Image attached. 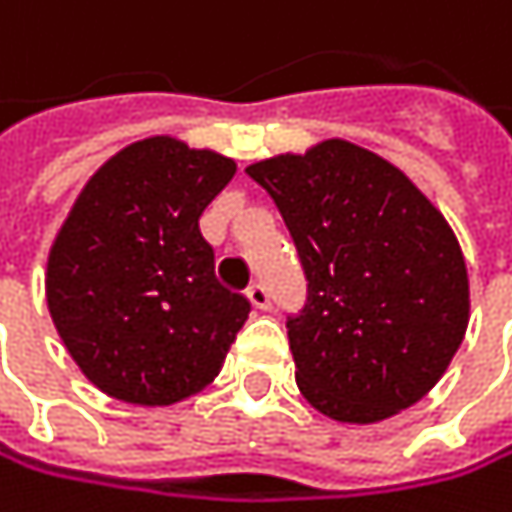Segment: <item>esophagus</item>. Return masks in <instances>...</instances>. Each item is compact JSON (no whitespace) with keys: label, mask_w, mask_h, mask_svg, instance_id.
Returning a JSON list of instances; mask_svg holds the SVG:
<instances>
[{"label":"esophagus","mask_w":512,"mask_h":512,"mask_svg":"<svg viewBox=\"0 0 512 512\" xmlns=\"http://www.w3.org/2000/svg\"><path fill=\"white\" fill-rule=\"evenodd\" d=\"M245 297L251 300V306H254V309H270V291H267V285H261V282L248 285Z\"/></svg>","instance_id":"obj_1"}]
</instances>
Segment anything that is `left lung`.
Returning a JSON list of instances; mask_svg holds the SVG:
<instances>
[{"label": "left lung", "mask_w": 512, "mask_h": 512, "mask_svg": "<svg viewBox=\"0 0 512 512\" xmlns=\"http://www.w3.org/2000/svg\"><path fill=\"white\" fill-rule=\"evenodd\" d=\"M276 200L309 282L288 318L297 387L339 423L420 402L468 330L462 248L429 197L348 140L245 167Z\"/></svg>", "instance_id": "obj_1"}]
</instances>
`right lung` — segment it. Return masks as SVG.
<instances>
[{"label":"right lung","mask_w":512,"mask_h":512,"mask_svg":"<svg viewBox=\"0 0 512 512\" xmlns=\"http://www.w3.org/2000/svg\"><path fill=\"white\" fill-rule=\"evenodd\" d=\"M236 164L173 137H146L95 170L47 261L50 318L107 396L173 405L203 390L251 303L215 279L200 215Z\"/></svg>","instance_id":"obj_1"}]
</instances>
